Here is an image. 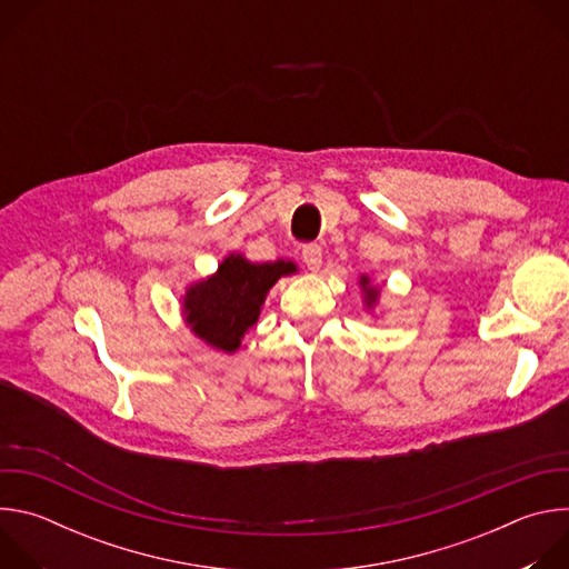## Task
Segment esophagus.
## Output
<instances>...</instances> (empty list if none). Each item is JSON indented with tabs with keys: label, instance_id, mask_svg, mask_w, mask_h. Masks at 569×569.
<instances>
[{
	"label": "esophagus",
	"instance_id": "1",
	"mask_svg": "<svg viewBox=\"0 0 569 569\" xmlns=\"http://www.w3.org/2000/svg\"><path fill=\"white\" fill-rule=\"evenodd\" d=\"M301 259H303V263L308 266V270H312V272H317L319 268H321V248L319 246H303V250H301Z\"/></svg>",
	"mask_w": 569,
	"mask_h": 569
}]
</instances>
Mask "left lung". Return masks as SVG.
<instances>
[{
  "label": "left lung",
  "mask_w": 569,
  "mask_h": 569,
  "mask_svg": "<svg viewBox=\"0 0 569 569\" xmlns=\"http://www.w3.org/2000/svg\"><path fill=\"white\" fill-rule=\"evenodd\" d=\"M358 286L362 290V306H365V310L369 315H373V317H380L382 312L380 315L376 312V308H380V288H378V283H373V279L369 274H360Z\"/></svg>",
  "instance_id": "obj_1"
}]
</instances>
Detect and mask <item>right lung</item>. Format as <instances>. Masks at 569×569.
I'll list each match as a JSON object with an SVG mask.
<instances>
[{
  "label": "right lung",
  "mask_w": 569,
  "mask_h": 569,
  "mask_svg": "<svg viewBox=\"0 0 569 569\" xmlns=\"http://www.w3.org/2000/svg\"><path fill=\"white\" fill-rule=\"evenodd\" d=\"M295 272V261L252 263L246 254L231 252L216 272L187 283L180 297L182 319L207 347L231 356L259 321L270 288Z\"/></svg>",
  "instance_id": "add662e5"
}]
</instances>
